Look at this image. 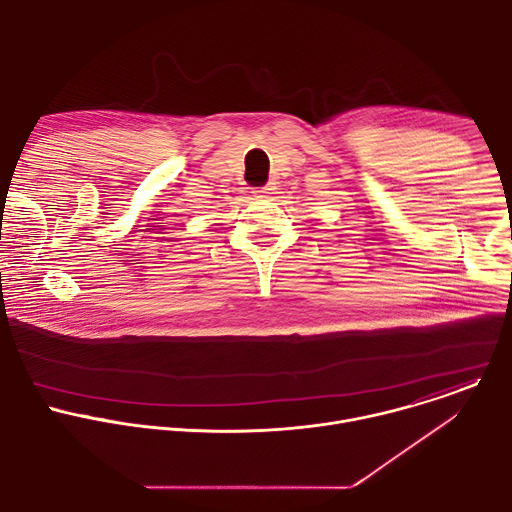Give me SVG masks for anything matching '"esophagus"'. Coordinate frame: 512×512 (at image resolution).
Wrapping results in <instances>:
<instances>
[{"instance_id":"34e87169","label":"esophagus","mask_w":512,"mask_h":512,"mask_svg":"<svg viewBox=\"0 0 512 512\" xmlns=\"http://www.w3.org/2000/svg\"><path fill=\"white\" fill-rule=\"evenodd\" d=\"M255 194H257V196H267V194H271V186H263V188H257V190H255Z\"/></svg>"}]
</instances>
